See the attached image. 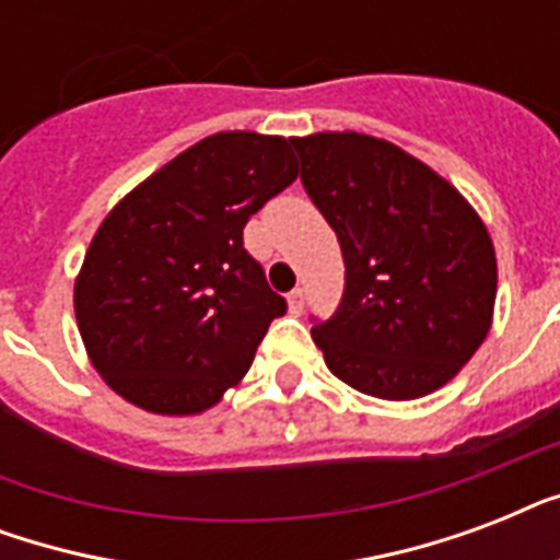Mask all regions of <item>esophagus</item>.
Masks as SVG:
<instances>
[{
	"label": "esophagus",
	"mask_w": 560,
	"mask_h": 560,
	"mask_svg": "<svg viewBox=\"0 0 560 560\" xmlns=\"http://www.w3.org/2000/svg\"><path fill=\"white\" fill-rule=\"evenodd\" d=\"M288 307H290V314H302V311H305V290L302 288L290 290Z\"/></svg>",
	"instance_id": "obj_1"
}]
</instances>
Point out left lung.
<instances>
[{"instance_id": "left-lung-1", "label": "left lung", "mask_w": 560, "mask_h": 560, "mask_svg": "<svg viewBox=\"0 0 560 560\" xmlns=\"http://www.w3.org/2000/svg\"><path fill=\"white\" fill-rule=\"evenodd\" d=\"M290 142L346 261L340 307L311 331L328 369L383 400L442 389L494 319L497 255L482 218L386 139L346 130Z\"/></svg>"}]
</instances>
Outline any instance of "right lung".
I'll return each instance as SVG.
<instances>
[{"mask_svg":"<svg viewBox=\"0 0 560 560\" xmlns=\"http://www.w3.org/2000/svg\"><path fill=\"white\" fill-rule=\"evenodd\" d=\"M299 177L284 136H206L113 206L74 279V319L109 389L156 416H197L241 383L288 302L244 226Z\"/></svg>","mask_w":560,"mask_h":560,"instance_id":"right-lung-1","label":"right lung"}]
</instances>
